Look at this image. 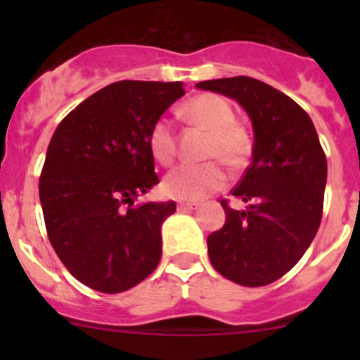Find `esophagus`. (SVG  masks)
<instances>
[{"label":"esophagus","instance_id":"obj_1","mask_svg":"<svg viewBox=\"0 0 360 360\" xmlns=\"http://www.w3.org/2000/svg\"><path fill=\"white\" fill-rule=\"evenodd\" d=\"M198 205H200L198 202H179V203H177V209H179V210H193V209H197Z\"/></svg>","mask_w":360,"mask_h":360}]
</instances>
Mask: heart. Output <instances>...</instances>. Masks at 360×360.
Here are the masks:
<instances>
[{"label":"heart","instance_id":"b5f03b06","mask_svg":"<svg viewBox=\"0 0 360 360\" xmlns=\"http://www.w3.org/2000/svg\"><path fill=\"white\" fill-rule=\"evenodd\" d=\"M191 123L209 132L205 158L221 160L230 169L238 170L252 155L254 139L249 127L235 120V110L217 94H200L184 104ZM151 155L162 165H170L177 155V141L172 123L158 118L148 134ZM226 184V174L217 162L202 165H179L163 179V191L179 200H202Z\"/></svg>","mask_w":360,"mask_h":360}]
</instances>
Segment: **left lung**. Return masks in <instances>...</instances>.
I'll list each match as a JSON object with an SVG mask.
<instances>
[{
	"instance_id": "1",
	"label": "left lung",
	"mask_w": 360,
	"mask_h": 360,
	"mask_svg": "<svg viewBox=\"0 0 360 360\" xmlns=\"http://www.w3.org/2000/svg\"><path fill=\"white\" fill-rule=\"evenodd\" d=\"M198 89L237 99L254 127L252 162L221 200L226 223L207 238L209 259L235 284L259 288L284 277L317 235L328 160L307 111L289 96L249 76L207 79Z\"/></svg>"
}]
</instances>
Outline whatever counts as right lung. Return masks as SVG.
<instances>
[{"mask_svg": "<svg viewBox=\"0 0 360 360\" xmlns=\"http://www.w3.org/2000/svg\"><path fill=\"white\" fill-rule=\"evenodd\" d=\"M184 94L183 83H111L53 132L39 176L49 240L69 274L99 292H123L153 274L162 223L176 203H134L160 183L151 125Z\"/></svg>", "mask_w": 360, "mask_h": 360, "instance_id": "right-lung-1", "label": "right lung"}]
</instances>
